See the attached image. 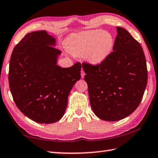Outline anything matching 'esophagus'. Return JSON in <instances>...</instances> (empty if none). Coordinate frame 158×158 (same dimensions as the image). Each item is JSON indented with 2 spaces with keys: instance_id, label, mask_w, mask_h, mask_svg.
Returning a JSON list of instances; mask_svg holds the SVG:
<instances>
[{
  "instance_id": "1",
  "label": "esophagus",
  "mask_w": 158,
  "mask_h": 158,
  "mask_svg": "<svg viewBox=\"0 0 158 158\" xmlns=\"http://www.w3.org/2000/svg\"><path fill=\"white\" fill-rule=\"evenodd\" d=\"M81 78H84V76H85V73H84V69H81Z\"/></svg>"
}]
</instances>
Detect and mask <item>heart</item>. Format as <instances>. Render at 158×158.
Here are the masks:
<instances>
[{
  "label": "heart",
  "mask_w": 158,
  "mask_h": 158,
  "mask_svg": "<svg viewBox=\"0 0 158 158\" xmlns=\"http://www.w3.org/2000/svg\"><path fill=\"white\" fill-rule=\"evenodd\" d=\"M114 44V39L111 33L101 29L82 32L74 35L68 39V49L74 55L85 54L89 63L98 64L110 53Z\"/></svg>",
  "instance_id": "b5f03b06"
}]
</instances>
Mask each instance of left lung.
<instances>
[{
	"mask_svg": "<svg viewBox=\"0 0 158 158\" xmlns=\"http://www.w3.org/2000/svg\"><path fill=\"white\" fill-rule=\"evenodd\" d=\"M116 30L114 52L96 65L82 63L90 106L96 116L107 121H119L132 114L139 105L148 81L139 42L123 28Z\"/></svg>",
	"mask_w": 158,
	"mask_h": 158,
	"instance_id": "1",
	"label": "left lung"
}]
</instances>
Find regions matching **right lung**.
Wrapping results in <instances>:
<instances>
[{
  "mask_svg": "<svg viewBox=\"0 0 158 158\" xmlns=\"http://www.w3.org/2000/svg\"><path fill=\"white\" fill-rule=\"evenodd\" d=\"M55 39L45 31L26 34L13 49L10 61L9 85L18 109L39 123L61 118L68 98L81 78V64L62 68L56 65L60 51L52 45Z\"/></svg>",
  "mask_w": 158,
  "mask_h": 158,
  "instance_id": "obj_1",
  "label": "right lung"
}]
</instances>
